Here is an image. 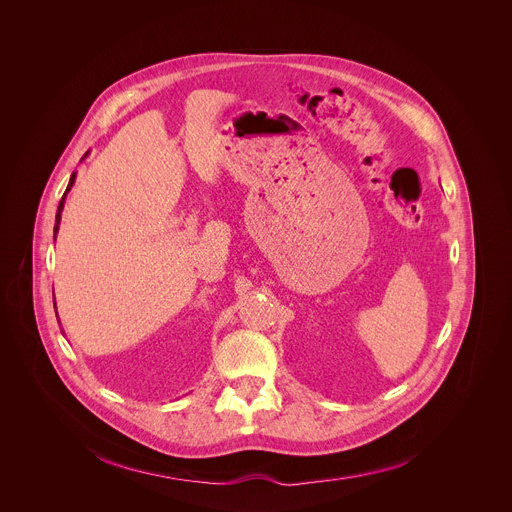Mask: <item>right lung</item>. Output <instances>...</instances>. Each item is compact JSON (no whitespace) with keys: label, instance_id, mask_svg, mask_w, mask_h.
Returning <instances> with one entry per match:
<instances>
[{"label":"right lung","instance_id":"1","mask_svg":"<svg viewBox=\"0 0 512 512\" xmlns=\"http://www.w3.org/2000/svg\"><path fill=\"white\" fill-rule=\"evenodd\" d=\"M88 153H84V157H86ZM82 157V159H84ZM80 159V161H82ZM74 179H76V173L71 175V181H69V187H67V191H65V195H63V199H61V203H59V209H57V217H55V238H57V232H59V224H61V213H63V209H65V199H67V193L73 189Z\"/></svg>","mask_w":512,"mask_h":512}]
</instances>
